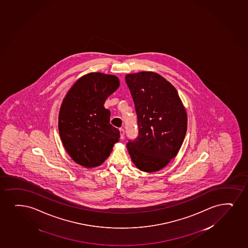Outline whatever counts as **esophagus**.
Segmentation results:
<instances>
[{"label": "esophagus", "mask_w": 248, "mask_h": 248, "mask_svg": "<svg viewBox=\"0 0 248 248\" xmlns=\"http://www.w3.org/2000/svg\"><path fill=\"white\" fill-rule=\"evenodd\" d=\"M120 139L121 140H124V128H120Z\"/></svg>", "instance_id": "obj_1"}]
</instances>
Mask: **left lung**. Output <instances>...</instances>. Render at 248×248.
I'll return each mask as SVG.
<instances>
[{
    "label": "left lung",
    "instance_id": "1",
    "mask_svg": "<svg viewBox=\"0 0 248 248\" xmlns=\"http://www.w3.org/2000/svg\"><path fill=\"white\" fill-rule=\"evenodd\" d=\"M126 84L137 113L139 136L127 149L138 169L159 171L178 155L187 128V117L178 91L158 74H128Z\"/></svg>",
    "mask_w": 248,
    "mask_h": 248
}]
</instances>
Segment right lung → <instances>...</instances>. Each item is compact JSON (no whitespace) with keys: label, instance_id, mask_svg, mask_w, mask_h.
I'll return each instance as SVG.
<instances>
[{"label":"right lung","instance_id":"obj_1","mask_svg":"<svg viewBox=\"0 0 248 248\" xmlns=\"http://www.w3.org/2000/svg\"><path fill=\"white\" fill-rule=\"evenodd\" d=\"M120 86L119 78L92 72L80 77L63 99L58 128L64 148L76 163L91 169L101 165L120 137L109 124L105 100Z\"/></svg>","mask_w":248,"mask_h":248}]
</instances>
